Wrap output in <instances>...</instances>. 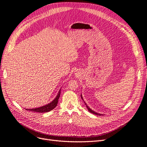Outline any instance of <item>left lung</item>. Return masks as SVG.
<instances>
[{"mask_svg": "<svg viewBox=\"0 0 147 147\" xmlns=\"http://www.w3.org/2000/svg\"><path fill=\"white\" fill-rule=\"evenodd\" d=\"M80 96H81V98H82V100L84 101V99H83V98H82V94H80ZM84 102L85 103V105H86V107H87V108L88 109V111L90 112H91L92 113H93V114H94V115H103V114H102V113H97V112H94V111H93V110H92L87 105V104H86V102H85L84 101Z\"/></svg>", "mask_w": 147, "mask_h": 147, "instance_id": "8db88e82", "label": "left lung"}]
</instances>
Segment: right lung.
<instances>
[{
  "mask_svg": "<svg viewBox=\"0 0 147 147\" xmlns=\"http://www.w3.org/2000/svg\"><path fill=\"white\" fill-rule=\"evenodd\" d=\"M60 91H61V89H60L57 95L56 96V97L55 98L54 100L52 102H51L50 103H48V105L40 107H38V108L26 109V110L32 111V112H39V113L47 112H49V111H52L57 106V105L58 100H59V98L60 97Z\"/></svg>",
  "mask_w": 147,
  "mask_h": 147,
  "instance_id": "1",
  "label": "right lung"
}]
</instances>
